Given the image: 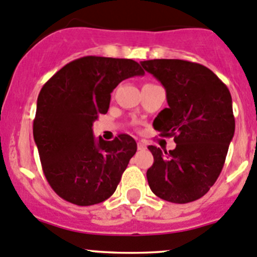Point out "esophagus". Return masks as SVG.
<instances>
[{
  "label": "esophagus",
  "mask_w": 257,
  "mask_h": 257,
  "mask_svg": "<svg viewBox=\"0 0 257 257\" xmlns=\"http://www.w3.org/2000/svg\"><path fill=\"white\" fill-rule=\"evenodd\" d=\"M147 149V145L143 142H138V150H145Z\"/></svg>",
  "instance_id": "1"
}]
</instances>
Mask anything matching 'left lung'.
<instances>
[{
  "instance_id": "left-lung-1",
  "label": "left lung",
  "mask_w": 257,
  "mask_h": 257,
  "mask_svg": "<svg viewBox=\"0 0 257 257\" xmlns=\"http://www.w3.org/2000/svg\"><path fill=\"white\" fill-rule=\"evenodd\" d=\"M167 90L169 107L153 121L162 137H174V150L149 145L154 163L148 169L150 189L163 200H198L219 178L235 133L232 99L214 72L183 59L141 62Z\"/></svg>"
}]
</instances>
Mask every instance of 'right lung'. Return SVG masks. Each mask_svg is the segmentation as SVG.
Here are the masks:
<instances>
[{
    "instance_id": "obj_1",
    "label": "right lung",
    "mask_w": 257,
    "mask_h": 257,
    "mask_svg": "<svg viewBox=\"0 0 257 257\" xmlns=\"http://www.w3.org/2000/svg\"><path fill=\"white\" fill-rule=\"evenodd\" d=\"M143 74L133 59L87 56L69 62L42 87L33 138L45 177L62 199L88 206L113 195L137 143L128 134L95 139L92 126L108 112L114 88Z\"/></svg>"
}]
</instances>
